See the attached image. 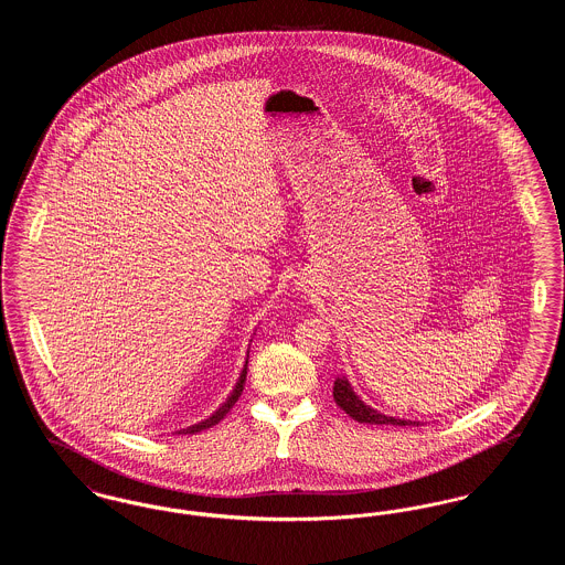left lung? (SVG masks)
<instances>
[{
	"label": "left lung",
	"mask_w": 565,
	"mask_h": 565,
	"mask_svg": "<svg viewBox=\"0 0 565 565\" xmlns=\"http://www.w3.org/2000/svg\"><path fill=\"white\" fill-rule=\"evenodd\" d=\"M332 396L337 404L353 417L360 424H375V426H419V422H411V419H401V417H390L383 415L375 408H371L364 401H360V396L353 392L350 381L345 376H337L334 387H332Z\"/></svg>",
	"instance_id": "8db88e82"
}]
</instances>
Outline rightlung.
<instances>
[{"mask_svg": "<svg viewBox=\"0 0 565 565\" xmlns=\"http://www.w3.org/2000/svg\"><path fill=\"white\" fill-rule=\"evenodd\" d=\"M247 353H249V351H247ZM247 358H249V355H247ZM245 375H247V360H245V364H243L242 375L237 379V383H235L231 396L222 403V406L215 408L214 413H212L207 419H203V422H199V424H194V426H189V428H184V430H178V434H196V431L207 430V428L215 426L220 419H224V415L235 406V403H237L239 396H242L243 385H245Z\"/></svg>", "mask_w": 565, "mask_h": 565, "instance_id": "add662e5", "label": "right lung"}]
</instances>
